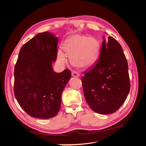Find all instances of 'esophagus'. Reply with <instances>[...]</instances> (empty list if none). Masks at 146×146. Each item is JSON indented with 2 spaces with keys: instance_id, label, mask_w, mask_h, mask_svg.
<instances>
[{
  "instance_id": "34e87169",
  "label": "esophagus",
  "mask_w": 146,
  "mask_h": 146,
  "mask_svg": "<svg viewBox=\"0 0 146 146\" xmlns=\"http://www.w3.org/2000/svg\"><path fill=\"white\" fill-rule=\"evenodd\" d=\"M72 76L75 77H78L80 76V74H79L78 72H77L76 71H72Z\"/></svg>"
}]
</instances>
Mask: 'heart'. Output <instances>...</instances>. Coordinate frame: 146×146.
Listing matches in <instances>:
<instances>
[{"label": "heart", "mask_w": 146, "mask_h": 146, "mask_svg": "<svg viewBox=\"0 0 146 146\" xmlns=\"http://www.w3.org/2000/svg\"><path fill=\"white\" fill-rule=\"evenodd\" d=\"M100 48L98 39L79 34L66 39L63 44L64 51L70 55V62L79 68H88L93 65L99 58ZM58 60L61 63L66 62V55L63 50L58 51Z\"/></svg>", "instance_id": "obj_1"}]
</instances>
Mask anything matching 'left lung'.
Masks as SVG:
<instances>
[{
	"label": "left lung",
	"mask_w": 146,
	"mask_h": 146,
	"mask_svg": "<svg viewBox=\"0 0 146 146\" xmlns=\"http://www.w3.org/2000/svg\"><path fill=\"white\" fill-rule=\"evenodd\" d=\"M84 74V96L92 110L108 114L124 103L130 89L129 66L121 44L114 38L104 39L99 60Z\"/></svg>",
	"instance_id": "left-lung-1"
}]
</instances>
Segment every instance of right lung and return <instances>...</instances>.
Listing matches in <instances>:
<instances>
[{"instance_id": "add662e5", "label": "right lung", "mask_w": 146, "mask_h": 146, "mask_svg": "<svg viewBox=\"0 0 146 146\" xmlns=\"http://www.w3.org/2000/svg\"><path fill=\"white\" fill-rule=\"evenodd\" d=\"M58 42L54 35L40 33L20 50L15 66L14 93L21 108L31 117L52 118L60 109L61 94L71 72L67 69L60 73L53 70Z\"/></svg>"}]
</instances>
